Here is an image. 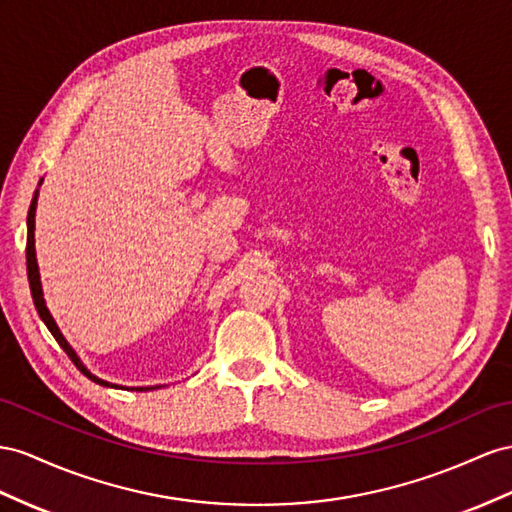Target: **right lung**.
Masks as SVG:
<instances>
[{
	"label": "right lung",
	"instance_id": "1",
	"mask_svg": "<svg viewBox=\"0 0 512 512\" xmlns=\"http://www.w3.org/2000/svg\"><path fill=\"white\" fill-rule=\"evenodd\" d=\"M36 201H38V192L34 194L32 205H30V212H28V246H25V257H28V281H30V290H32V298H34V305H36L38 316L43 318V322L47 324V329L51 331V335L56 337V342L62 346V350L67 352L69 359L75 363V368H77V370H80L84 376H88L90 381L97 383V385H103V387H116V385H110V383H106V381H101V378L93 376V374H90V372L84 368L82 361L77 359L75 350L67 344V339L62 337V333H60V329L56 326L54 318H51V313H49V311H47V307H45V298H43V290H41V277H38L36 253H34V214H36ZM142 389H151V387H140V391H142Z\"/></svg>",
	"mask_w": 512,
	"mask_h": 512
}]
</instances>
